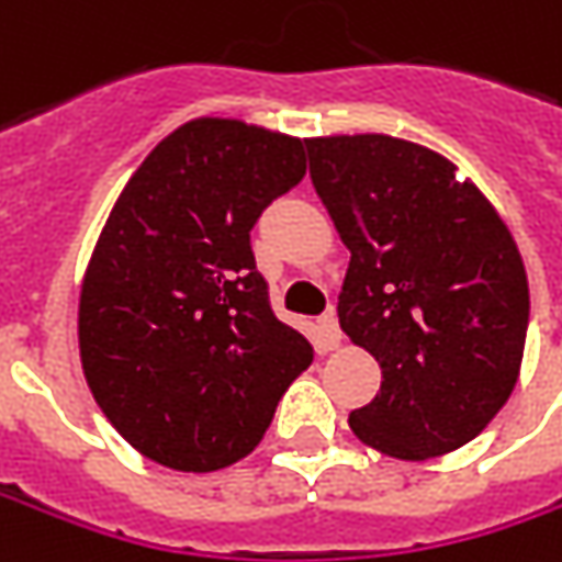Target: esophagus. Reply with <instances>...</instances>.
<instances>
[{
	"instance_id": "obj_1",
	"label": "esophagus",
	"mask_w": 562,
	"mask_h": 562,
	"mask_svg": "<svg viewBox=\"0 0 562 562\" xmlns=\"http://www.w3.org/2000/svg\"><path fill=\"white\" fill-rule=\"evenodd\" d=\"M318 347L322 350H337L340 347V328H337L335 313H325L318 318Z\"/></svg>"
}]
</instances>
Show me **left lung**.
Here are the masks:
<instances>
[{
	"label": "left lung",
	"mask_w": 562,
	"mask_h": 562,
	"mask_svg": "<svg viewBox=\"0 0 562 562\" xmlns=\"http://www.w3.org/2000/svg\"><path fill=\"white\" fill-rule=\"evenodd\" d=\"M310 175L344 247L337 318L381 366L359 441L419 463L482 435L513 394L529 278L519 247L457 165L387 134L310 137Z\"/></svg>",
	"instance_id": "8db88e82"
}]
</instances>
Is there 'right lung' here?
Listing matches in <instances>:
<instances>
[{"label": "right lung", "instance_id": "obj_1", "mask_svg": "<svg viewBox=\"0 0 562 562\" xmlns=\"http://www.w3.org/2000/svg\"><path fill=\"white\" fill-rule=\"evenodd\" d=\"M306 175L303 140L237 119L168 134L112 205L77 300L83 378L153 463L244 460L313 347L278 322L249 231Z\"/></svg>", "mask_w": 562, "mask_h": 562}]
</instances>
